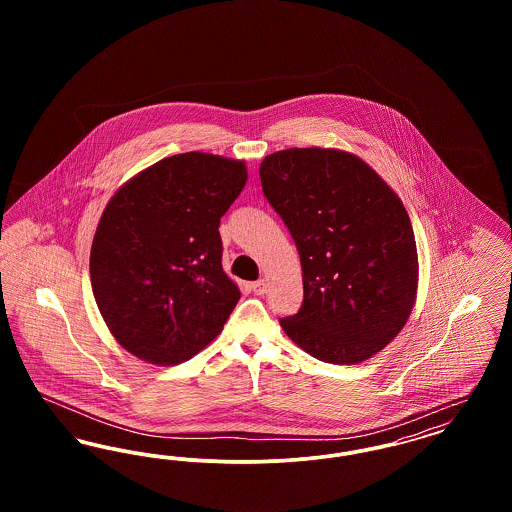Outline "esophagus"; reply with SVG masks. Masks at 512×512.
<instances>
[{
    "label": "esophagus",
    "instance_id": "obj_1",
    "mask_svg": "<svg viewBox=\"0 0 512 512\" xmlns=\"http://www.w3.org/2000/svg\"><path fill=\"white\" fill-rule=\"evenodd\" d=\"M251 288L257 295H265L267 293V280H257V282L251 284Z\"/></svg>",
    "mask_w": 512,
    "mask_h": 512
}]
</instances>
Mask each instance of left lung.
<instances>
[{
    "label": "left lung",
    "mask_w": 512,
    "mask_h": 512,
    "mask_svg": "<svg viewBox=\"0 0 512 512\" xmlns=\"http://www.w3.org/2000/svg\"><path fill=\"white\" fill-rule=\"evenodd\" d=\"M259 174L303 270V305L280 318L282 330L324 363L370 359L403 330L416 301L418 255L403 201L341 149H282Z\"/></svg>",
    "instance_id": "left-lung-1"
}]
</instances>
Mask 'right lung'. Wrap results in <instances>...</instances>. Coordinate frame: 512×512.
<instances>
[{"instance_id":"right-lung-1","label":"right lung","mask_w":512,"mask_h":512,"mask_svg":"<svg viewBox=\"0 0 512 512\" xmlns=\"http://www.w3.org/2000/svg\"><path fill=\"white\" fill-rule=\"evenodd\" d=\"M245 182V161L188 151L138 172L109 199L90 278L109 332L134 357L178 365L222 332L240 290L220 263V217Z\"/></svg>"}]
</instances>
